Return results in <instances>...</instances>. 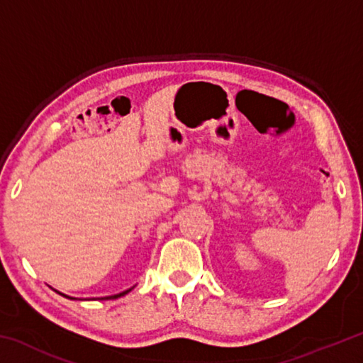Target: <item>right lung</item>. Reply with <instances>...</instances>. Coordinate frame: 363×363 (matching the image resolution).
<instances>
[{"label":"right lung","instance_id":"right-lung-1","mask_svg":"<svg viewBox=\"0 0 363 363\" xmlns=\"http://www.w3.org/2000/svg\"><path fill=\"white\" fill-rule=\"evenodd\" d=\"M133 290V288H130V290H126V291H123V293H118V294H113V296H106V298H99V299H116V298H120V296H125L126 293H130ZM59 293V291H57ZM59 294H62V293H59ZM62 296H65V298H70V296H67V294H62ZM70 299H77V298H70Z\"/></svg>","mask_w":363,"mask_h":363}]
</instances>
